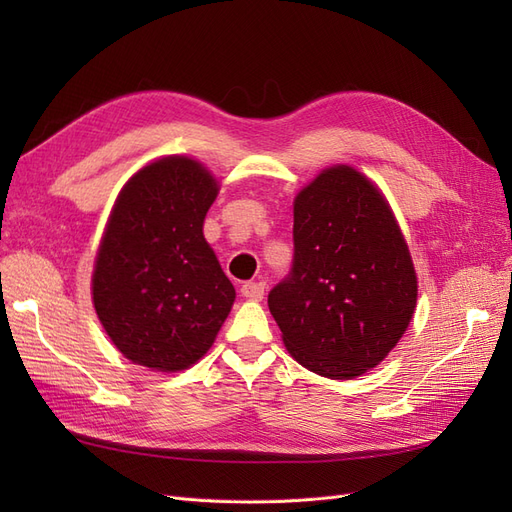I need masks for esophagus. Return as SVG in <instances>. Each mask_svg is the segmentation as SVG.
Returning <instances> with one entry per match:
<instances>
[{"label":"esophagus","instance_id":"obj_1","mask_svg":"<svg viewBox=\"0 0 512 512\" xmlns=\"http://www.w3.org/2000/svg\"><path fill=\"white\" fill-rule=\"evenodd\" d=\"M265 288H267L265 282H245V284L241 286V292H243L245 299L258 301V299L265 297Z\"/></svg>","mask_w":512,"mask_h":512}]
</instances>
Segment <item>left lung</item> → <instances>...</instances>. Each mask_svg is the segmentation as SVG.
Masks as SVG:
<instances>
[{
  "label": "left lung",
  "instance_id": "1",
  "mask_svg": "<svg viewBox=\"0 0 512 512\" xmlns=\"http://www.w3.org/2000/svg\"><path fill=\"white\" fill-rule=\"evenodd\" d=\"M290 273L269 292L288 352L314 374L350 380L376 367L416 307L408 245L382 194L333 166L294 200Z\"/></svg>",
  "mask_w": 512,
  "mask_h": 512
}]
</instances>
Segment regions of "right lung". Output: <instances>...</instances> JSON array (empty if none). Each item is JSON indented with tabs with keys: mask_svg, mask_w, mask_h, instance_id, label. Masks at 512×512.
I'll list each match as a JSON object with an SVG mask.
<instances>
[{
	"mask_svg": "<svg viewBox=\"0 0 512 512\" xmlns=\"http://www.w3.org/2000/svg\"><path fill=\"white\" fill-rule=\"evenodd\" d=\"M218 183L190 158H164L126 183L94 271V305L126 359L179 371L203 356L235 288L203 237Z\"/></svg>",
	"mask_w": 512,
	"mask_h": 512,
	"instance_id": "right-lung-1",
	"label": "right lung"
}]
</instances>
